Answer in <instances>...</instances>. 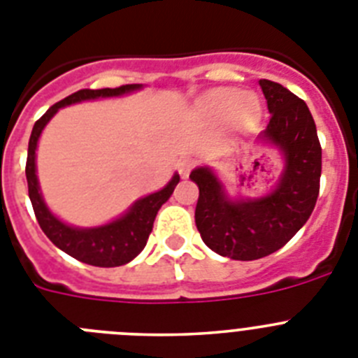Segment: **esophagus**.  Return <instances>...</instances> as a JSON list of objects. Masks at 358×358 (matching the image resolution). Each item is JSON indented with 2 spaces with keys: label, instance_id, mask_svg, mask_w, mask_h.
<instances>
[{
  "label": "esophagus",
  "instance_id": "obj_1",
  "mask_svg": "<svg viewBox=\"0 0 358 358\" xmlns=\"http://www.w3.org/2000/svg\"><path fill=\"white\" fill-rule=\"evenodd\" d=\"M195 166V159L194 157H185V159L181 161V163L177 164V170H179V173H181L182 179H186V177L189 176V170L194 169Z\"/></svg>",
  "mask_w": 358,
  "mask_h": 358
}]
</instances>
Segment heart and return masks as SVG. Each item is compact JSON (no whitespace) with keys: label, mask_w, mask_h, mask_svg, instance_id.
I'll return each instance as SVG.
<instances>
[{"label":"heart","mask_w":358,"mask_h":358,"mask_svg":"<svg viewBox=\"0 0 358 358\" xmlns=\"http://www.w3.org/2000/svg\"><path fill=\"white\" fill-rule=\"evenodd\" d=\"M260 102L252 93L236 90H215L201 98L199 110L210 118H224L231 113L238 125H248L260 116Z\"/></svg>","instance_id":"1"}]
</instances>
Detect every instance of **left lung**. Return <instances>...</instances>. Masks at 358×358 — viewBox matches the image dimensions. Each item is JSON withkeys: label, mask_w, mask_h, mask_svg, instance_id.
I'll return each mask as SVG.
<instances>
[{"label": "left lung", "mask_w": 358, "mask_h": 358, "mask_svg": "<svg viewBox=\"0 0 358 358\" xmlns=\"http://www.w3.org/2000/svg\"><path fill=\"white\" fill-rule=\"evenodd\" d=\"M268 120L258 141L283 157V170L268 194L233 199L210 166H197L189 179L199 186L195 224L211 251L231 260H258L281 249L305 226L319 195L321 145L315 122L301 98L262 78Z\"/></svg>", "instance_id": "8db88e82"}]
</instances>
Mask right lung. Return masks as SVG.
I'll return each instance as SVG.
<instances>
[{"label": "right lung", "mask_w": 358, "mask_h": 358, "mask_svg": "<svg viewBox=\"0 0 358 358\" xmlns=\"http://www.w3.org/2000/svg\"><path fill=\"white\" fill-rule=\"evenodd\" d=\"M143 90V84H127L120 87H106V90H80L77 93L69 94L64 100L57 102L50 107L43 116L36 122L31 129L30 141H28V157H27V181H28V195H30L31 206L36 211L37 222L44 235L48 236L57 248L64 251L66 255L73 256L75 260L84 262V264L94 265V267H118L125 265L136 256L140 255L147 245L148 235H150L154 220L163 206L173 194V188L179 182V173H173L172 179L166 182L161 189L148 194L129 208L118 218L110 222L94 227H77L69 226L64 220L52 213L46 202H44L43 192H41L39 179H37V164H36V150L39 138L43 134L44 127L48 125L50 120L57 115V110L71 103H80L85 100H96V98H113L122 96V94L134 93V91Z\"/></svg>", "instance_id": "right-lung-1"}]
</instances>
